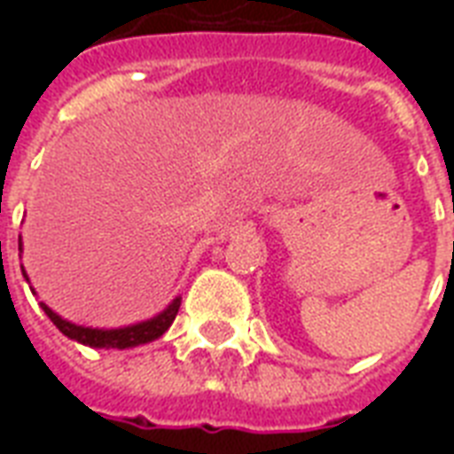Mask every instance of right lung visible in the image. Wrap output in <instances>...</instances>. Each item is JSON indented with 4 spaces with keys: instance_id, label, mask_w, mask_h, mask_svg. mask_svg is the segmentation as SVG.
<instances>
[{
    "instance_id": "1",
    "label": "right lung",
    "mask_w": 454,
    "mask_h": 454,
    "mask_svg": "<svg viewBox=\"0 0 454 454\" xmlns=\"http://www.w3.org/2000/svg\"><path fill=\"white\" fill-rule=\"evenodd\" d=\"M18 252H23V240L18 238ZM23 270V278L30 283V278L25 273V269L20 266ZM32 290V287H30ZM32 294H37V292L32 290ZM42 310H44L49 320H51L56 327H59L67 339H73L77 344H84V346H91V348H134V346H141V344H148V341H155L164 334V332L169 330L171 323H174V317L178 313V306H181V297L171 299L169 306L164 310H160L157 316L148 317V320H141V323H134V325H124V327H87V325H77V323H70L66 317H60L56 310H51L46 306L44 301H39Z\"/></svg>"
}]
</instances>
